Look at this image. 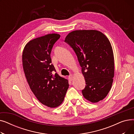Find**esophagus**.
Returning a JSON list of instances; mask_svg holds the SVG:
<instances>
[{
    "mask_svg": "<svg viewBox=\"0 0 134 134\" xmlns=\"http://www.w3.org/2000/svg\"><path fill=\"white\" fill-rule=\"evenodd\" d=\"M68 79H69V80L72 81L73 80V75H70L69 76H68Z\"/></svg>",
    "mask_w": 134,
    "mask_h": 134,
    "instance_id": "obj_1",
    "label": "esophagus"
}]
</instances>
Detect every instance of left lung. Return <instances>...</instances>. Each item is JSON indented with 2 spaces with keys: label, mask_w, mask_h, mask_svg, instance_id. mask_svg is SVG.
Wrapping results in <instances>:
<instances>
[{
  "label": "left lung",
  "mask_w": 134,
  "mask_h": 134,
  "mask_svg": "<svg viewBox=\"0 0 134 134\" xmlns=\"http://www.w3.org/2000/svg\"><path fill=\"white\" fill-rule=\"evenodd\" d=\"M65 42L76 54L86 86L84 98L97 103L105 98L114 76V57L108 38L97 30H75L70 32Z\"/></svg>",
  "instance_id": "1"
}]
</instances>
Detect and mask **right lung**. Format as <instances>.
Returning <instances> with one entry per match:
<instances>
[{"label":"right lung","mask_w":134,"mask_h":134,"mask_svg":"<svg viewBox=\"0 0 134 134\" xmlns=\"http://www.w3.org/2000/svg\"><path fill=\"white\" fill-rule=\"evenodd\" d=\"M60 37L52 34L34 39L25 45L22 55L23 67L27 81L37 99L50 108L57 107L64 100L69 84L56 72L51 53Z\"/></svg>","instance_id":"1"}]
</instances>
